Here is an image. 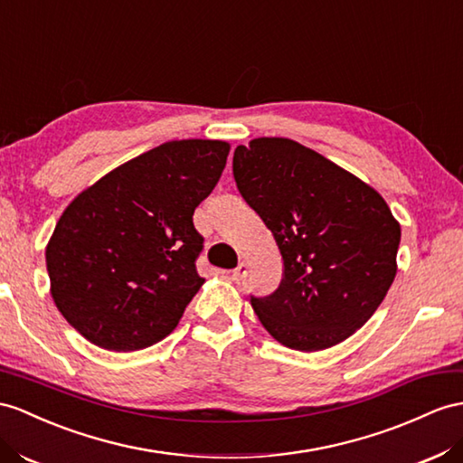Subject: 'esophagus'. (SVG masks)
Here are the masks:
<instances>
[{
  "label": "esophagus",
  "instance_id": "esophagus-1",
  "mask_svg": "<svg viewBox=\"0 0 463 463\" xmlns=\"http://www.w3.org/2000/svg\"><path fill=\"white\" fill-rule=\"evenodd\" d=\"M248 276V266L244 262H241L239 266H236L232 271H231V279L232 281H244Z\"/></svg>",
  "mask_w": 463,
  "mask_h": 463
}]
</instances>
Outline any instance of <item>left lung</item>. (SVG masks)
Masks as SVG:
<instances>
[{
	"mask_svg": "<svg viewBox=\"0 0 463 463\" xmlns=\"http://www.w3.org/2000/svg\"><path fill=\"white\" fill-rule=\"evenodd\" d=\"M241 195L271 231L283 258L279 288L250 301L283 346L317 352L362 328L397 274L401 227L385 199L291 138L236 146Z\"/></svg>",
	"mask_w": 463,
	"mask_h": 463,
	"instance_id": "1",
	"label": "left lung"
}]
</instances>
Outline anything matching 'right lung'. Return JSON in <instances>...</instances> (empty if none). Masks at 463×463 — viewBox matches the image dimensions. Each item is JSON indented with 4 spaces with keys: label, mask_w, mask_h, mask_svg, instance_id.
<instances>
[{
    "label": "right lung",
    "mask_w": 463,
    "mask_h": 463,
    "mask_svg": "<svg viewBox=\"0 0 463 463\" xmlns=\"http://www.w3.org/2000/svg\"><path fill=\"white\" fill-rule=\"evenodd\" d=\"M222 140H172L105 174L58 219L46 246L52 299L91 345L135 352L180 323L203 286L194 211L227 164Z\"/></svg>",
    "instance_id": "right-lung-1"
}]
</instances>
